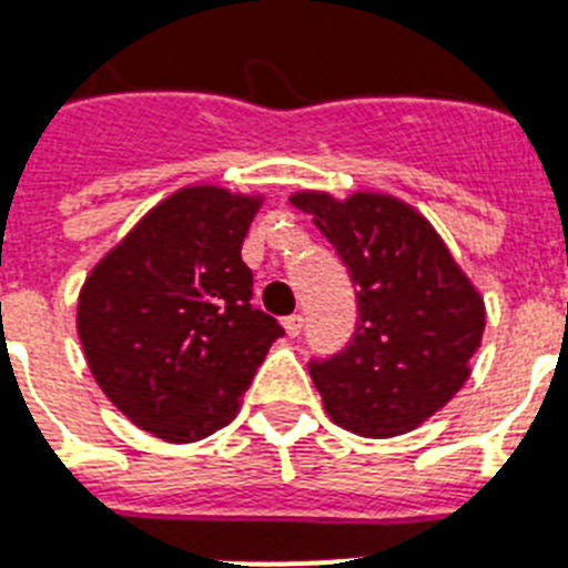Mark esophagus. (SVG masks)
Instances as JSON below:
<instances>
[{"mask_svg": "<svg viewBox=\"0 0 568 568\" xmlns=\"http://www.w3.org/2000/svg\"><path fill=\"white\" fill-rule=\"evenodd\" d=\"M283 328H285V335H288V337H297L300 332H303V317H300V314H292V317H285Z\"/></svg>", "mask_w": 568, "mask_h": 568, "instance_id": "34e87169", "label": "esophagus"}]
</instances>
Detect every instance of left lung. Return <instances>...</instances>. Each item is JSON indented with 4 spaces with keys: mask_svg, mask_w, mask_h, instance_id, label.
I'll return each instance as SVG.
<instances>
[{
    "mask_svg": "<svg viewBox=\"0 0 568 568\" xmlns=\"http://www.w3.org/2000/svg\"><path fill=\"white\" fill-rule=\"evenodd\" d=\"M312 213L357 285L349 346L312 361L328 418L366 438L416 430L470 375L485 332V300L456 265L436 227L402 199L317 190L292 195Z\"/></svg>",
    "mask_w": 568,
    "mask_h": 568,
    "instance_id": "left-lung-1",
    "label": "left lung"
}]
</instances>
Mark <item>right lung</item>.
I'll return each instance as SVG.
<instances>
[{
	"label": "right lung",
	"instance_id": "right-lung-1",
	"mask_svg": "<svg viewBox=\"0 0 568 568\" xmlns=\"http://www.w3.org/2000/svg\"><path fill=\"white\" fill-rule=\"evenodd\" d=\"M262 195L216 184L155 204L85 276L78 335L98 387L164 442H199L240 413L283 326L251 306L242 242Z\"/></svg>",
	"mask_w": 568,
	"mask_h": 568
}]
</instances>
